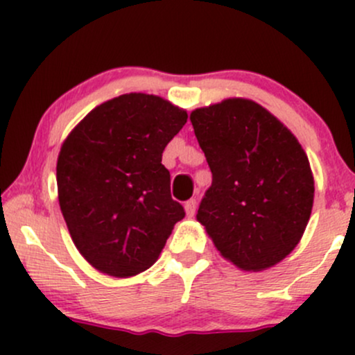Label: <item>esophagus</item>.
Returning <instances> with one entry per match:
<instances>
[{"label":"esophagus","mask_w":355,"mask_h":355,"mask_svg":"<svg viewBox=\"0 0 355 355\" xmlns=\"http://www.w3.org/2000/svg\"><path fill=\"white\" fill-rule=\"evenodd\" d=\"M195 210H197V200L195 198H190V200L185 202V211L189 217H193Z\"/></svg>","instance_id":"1"}]
</instances>
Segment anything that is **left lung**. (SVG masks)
Segmentation results:
<instances>
[{
    "mask_svg": "<svg viewBox=\"0 0 355 355\" xmlns=\"http://www.w3.org/2000/svg\"><path fill=\"white\" fill-rule=\"evenodd\" d=\"M211 172L197 220L220 254L263 270L294 250L313 203V177L297 138L255 101L232 98L191 112Z\"/></svg>",
    "mask_w": 355,
    "mask_h": 355,
    "instance_id": "8db88e82",
    "label": "left lung"
}]
</instances>
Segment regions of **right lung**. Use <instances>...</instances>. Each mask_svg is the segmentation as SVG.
Listing matches in <instances>:
<instances>
[{"instance_id":"right-lung-1","label":"right lung","mask_w":355,"mask_h":355,"mask_svg":"<svg viewBox=\"0 0 355 355\" xmlns=\"http://www.w3.org/2000/svg\"><path fill=\"white\" fill-rule=\"evenodd\" d=\"M187 112L160 96L130 93L89 112L67 138L56 165L60 209L80 254L103 274L152 267L185 217L162 165Z\"/></svg>"}]
</instances>
